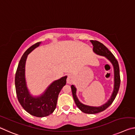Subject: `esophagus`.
<instances>
[{
    "mask_svg": "<svg viewBox=\"0 0 135 135\" xmlns=\"http://www.w3.org/2000/svg\"><path fill=\"white\" fill-rule=\"evenodd\" d=\"M74 80V77L72 75H68L67 79V84H71Z\"/></svg>",
    "mask_w": 135,
    "mask_h": 135,
    "instance_id": "34e87169",
    "label": "esophagus"
}]
</instances>
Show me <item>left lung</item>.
Masks as SVG:
<instances>
[{
	"label": "left lung",
	"mask_w": 135,
	"mask_h": 135,
	"mask_svg": "<svg viewBox=\"0 0 135 135\" xmlns=\"http://www.w3.org/2000/svg\"><path fill=\"white\" fill-rule=\"evenodd\" d=\"M90 41L93 44V52L96 55L105 57L108 61H109L113 65V67H114V89H113L112 94H111V96L109 98L108 101L100 106H88L82 103L79 101L76 95L77 89L76 86L74 85H72L71 86L72 94L73 96L74 102H75L78 108L82 112L86 113V114H94L104 110L114 102V100H115V98L117 95L118 92L119 85H120V76H119V68L118 62L117 60L115 59L114 55L108 50V49L104 45L101 43V42H98L97 41L94 40H91Z\"/></svg>",
	"instance_id": "8db88e82"
}]
</instances>
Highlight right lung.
<instances>
[{"mask_svg": "<svg viewBox=\"0 0 135 135\" xmlns=\"http://www.w3.org/2000/svg\"><path fill=\"white\" fill-rule=\"evenodd\" d=\"M38 42L27 49L19 62L15 77V86L19 103L23 109L33 116L44 117L50 115L56 107L60 91L66 84L67 76L62 77L50 83L42 94L40 95H32L27 86L25 78V65L27 55L40 46Z\"/></svg>", "mask_w": 135, "mask_h": 135, "instance_id": "1", "label": "right lung"}]
</instances>
